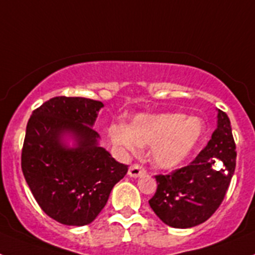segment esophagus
Wrapping results in <instances>:
<instances>
[{
    "instance_id": "esophagus-1",
    "label": "esophagus",
    "mask_w": 255,
    "mask_h": 255,
    "mask_svg": "<svg viewBox=\"0 0 255 255\" xmlns=\"http://www.w3.org/2000/svg\"><path fill=\"white\" fill-rule=\"evenodd\" d=\"M145 173V168L138 163H134L129 168V176L130 177H139L140 175Z\"/></svg>"
}]
</instances>
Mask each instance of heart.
<instances>
[{
	"label": "heart",
	"instance_id": "1",
	"mask_svg": "<svg viewBox=\"0 0 255 255\" xmlns=\"http://www.w3.org/2000/svg\"><path fill=\"white\" fill-rule=\"evenodd\" d=\"M112 143L124 153H136L150 145V158L159 168L180 167L198 149L206 125L199 117L184 114L138 115L131 125H112L108 129Z\"/></svg>",
	"mask_w": 255,
	"mask_h": 255
}]
</instances>
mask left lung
<instances>
[{"label": "left lung", "mask_w": 255, "mask_h": 255, "mask_svg": "<svg viewBox=\"0 0 255 255\" xmlns=\"http://www.w3.org/2000/svg\"><path fill=\"white\" fill-rule=\"evenodd\" d=\"M217 129L189 166L157 175L149 206L159 220L175 229H189L208 220L224 200L236 166L231 123L218 110Z\"/></svg>", "instance_id": "obj_1"}]
</instances>
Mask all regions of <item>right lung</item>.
<instances>
[{
    "label": "right lung",
    "instance_id": "right-lung-1",
    "mask_svg": "<svg viewBox=\"0 0 255 255\" xmlns=\"http://www.w3.org/2000/svg\"><path fill=\"white\" fill-rule=\"evenodd\" d=\"M100 101L55 97L33 111L21 150V170L42 211L67 226H84L100 215L112 188L128 172L100 147L92 128ZM76 140L73 148L64 135Z\"/></svg>",
    "mask_w": 255,
    "mask_h": 255
}]
</instances>
